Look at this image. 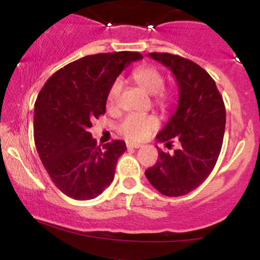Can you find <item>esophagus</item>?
<instances>
[{
    "label": "esophagus",
    "instance_id": "1",
    "mask_svg": "<svg viewBox=\"0 0 260 260\" xmlns=\"http://www.w3.org/2000/svg\"><path fill=\"white\" fill-rule=\"evenodd\" d=\"M127 148H129V149H138V148H142V144H138V143L128 142L127 143Z\"/></svg>",
    "mask_w": 260,
    "mask_h": 260
}]
</instances>
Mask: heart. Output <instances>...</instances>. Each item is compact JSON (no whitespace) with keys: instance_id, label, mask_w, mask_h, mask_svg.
<instances>
[{"instance_id":"1","label":"heart","mask_w":260,"mask_h":260,"mask_svg":"<svg viewBox=\"0 0 260 260\" xmlns=\"http://www.w3.org/2000/svg\"><path fill=\"white\" fill-rule=\"evenodd\" d=\"M133 79L149 94L154 95L155 105L162 110L170 105L171 95L164 89L165 78L156 67L151 64L140 66L133 72ZM122 86H123V80L121 78L113 80L106 95L107 106L113 107L116 105ZM157 127H159V121L154 116L129 113L126 117L122 118V121L118 123L117 129L127 139L142 140L147 138L149 134L154 132Z\"/></svg>"}]
</instances>
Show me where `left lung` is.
<instances>
[{"mask_svg":"<svg viewBox=\"0 0 260 260\" xmlns=\"http://www.w3.org/2000/svg\"><path fill=\"white\" fill-rule=\"evenodd\" d=\"M151 58L169 67L178 85V106L159 142H180L174 153L159 150V159L145 176L164 196L180 197L207 180L221 151L226 112L215 82L196 62L168 52H150Z\"/></svg>","mask_w":260,"mask_h":260,"instance_id":"8db88e82","label":"left lung"}]
</instances>
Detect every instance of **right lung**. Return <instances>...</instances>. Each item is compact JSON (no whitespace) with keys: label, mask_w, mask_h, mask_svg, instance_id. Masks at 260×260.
Returning <instances> with one entry per match:
<instances>
[{"label":"right lung","mask_w":260,"mask_h":260,"mask_svg":"<svg viewBox=\"0 0 260 260\" xmlns=\"http://www.w3.org/2000/svg\"><path fill=\"white\" fill-rule=\"evenodd\" d=\"M139 52L89 55L53 73L45 83L34 111V140L55 186L77 201L96 198L113 181L123 140L96 145L91 122L106 111L110 85Z\"/></svg>","instance_id":"1"}]
</instances>
